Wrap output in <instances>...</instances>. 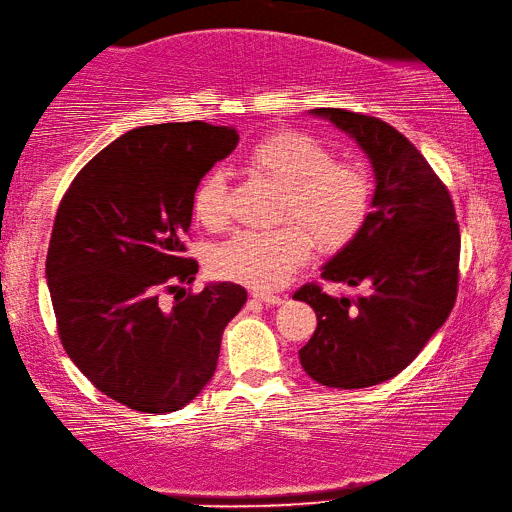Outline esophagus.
<instances>
[{"mask_svg": "<svg viewBox=\"0 0 512 512\" xmlns=\"http://www.w3.org/2000/svg\"><path fill=\"white\" fill-rule=\"evenodd\" d=\"M256 300H260V302H265V305H280V302H283L285 298L283 296H278V294H269V291H265V289H254V294H252Z\"/></svg>", "mask_w": 512, "mask_h": 512, "instance_id": "34e87169", "label": "esophagus"}]
</instances>
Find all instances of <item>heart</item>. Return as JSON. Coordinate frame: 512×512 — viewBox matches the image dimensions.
<instances>
[{
  "label": "heart",
  "mask_w": 512,
  "mask_h": 512,
  "mask_svg": "<svg viewBox=\"0 0 512 512\" xmlns=\"http://www.w3.org/2000/svg\"><path fill=\"white\" fill-rule=\"evenodd\" d=\"M247 161L285 185L280 218L300 220L325 249L347 245L367 223L373 201L371 172L356 161H333V152L311 134L271 132L249 150ZM192 210L205 227L214 229L227 221V181L221 170L207 174L196 187ZM299 224L234 234L216 252V271L256 289L283 287L314 247L310 231Z\"/></svg>",
  "instance_id": "1"
}]
</instances>
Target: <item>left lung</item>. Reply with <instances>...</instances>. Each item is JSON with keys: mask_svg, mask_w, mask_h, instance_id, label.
<instances>
[{"mask_svg": "<svg viewBox=\"0 0 512 512\" xmlns=\"http://www.w3.org/2000/svg\"><path fill=\"white\" fill-rule=\"evenodd\" d=\"M360 145L373 168L371 212L360 232L329 263L322 278L360 287L329 296L300 287L318 327L302 347L309 378L331 389H364L409 367L440 329L457 296L460 225L451 194L415 145L389 123L340 108H316Z\"/></svg>", "mask_w": 512, "mask_h": 512, "instance_id": "1", "label": "left lung"}]
</instances>
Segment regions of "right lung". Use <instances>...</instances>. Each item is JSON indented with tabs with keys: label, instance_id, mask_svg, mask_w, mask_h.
I'll return each mask as SVG.
<instances>
[{
	"label": "right lung",
	"instance_id": "add662e5",
	"mask_svg": "<svg viewBox=\"0 0 512 512\" xmlns=\"http://www.w3.org/2000/svg\"><path fill=\"white\" fill-rule=\"evenodd\" d=\"M238 132L203 121L121 134L61 198L46 256L59 338L77 369L108 398L172 413L212 380L221 338L247 291L207 283L185 258L198 183L234 152ZM181 288L172 306L163 290Z\"/></svg>",
	"mask_w": 512,
	"mask_h": 512
}]
</instances>
